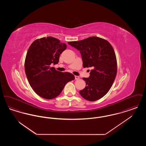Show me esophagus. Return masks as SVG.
Wrapping results in <instances>:
<instances>
[{"label": "esophagus", "mask_w": 146, "mask_h": 146, "mask_svg": "<svg viewBox=\"0 0 146 146\" xmlns=\"http://www.w3.org/2000/svg\"><path fill=\"white\" fill-rule=\"evenodd\" d=\"M79 78H79V76H75V79H76V80H78Z\"/></svg>", "instance_id": "34e87169"}]
</instances>
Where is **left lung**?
Segmentation results:
<instances>
[{"mask_svg": "<svg viewBox=\"0 0 146 146\" xmlns=\"http://www.w3.org/2000/svg\"><path fill=\"white\" fill-rule=\"evenodd\" d=\"M68 44L80 51L84 68H92L90 76L83 78L86 86L79 91L80 95L90 101L104 97L111 89L117 72L116 56L111 44L97 36Z\"/></svg>", "mask_w": 146, "mask_h": 146, "instance_id": "8db88e82", "label": "left lung"}]
</instances>
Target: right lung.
<instances>
[{
    "instance_id": "1",
    "label": "right lung",
    "mask_w": 146,
    "mask_h": 146,
    "mask_svg": "<svg viewBox=\"0 0 146 146\" xmlns=\"http://www.w3.org/2000/svg\"><path fill=\"white\" fill-rule=\"evenodd\" d=\"M66 48L65 43L51 36L36 39L29 46L25 62V73L31 86L39 96L49 100L55 98L66 84L75 79L70 73L50 67L51 63H58Z\"/></svg>"
}]
</instances>
